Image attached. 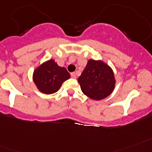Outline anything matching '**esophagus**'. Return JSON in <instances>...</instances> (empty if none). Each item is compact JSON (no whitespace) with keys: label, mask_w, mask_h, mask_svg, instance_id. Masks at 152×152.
<instances>
[{"label":"esophagus","mask_w":152,"mask_h":152,"mask_svg":"<svg viewBox=\"0 0 152 152\" xmlns=\"http://www.w3.org/2000/svg\"><path fill=\"white\" fill-rule=\"evenodd\" d=\"M71 77H73V78H76V75H75V72H73V73H71Z\"/></svg>","instance_id":"1"}]
</instances>
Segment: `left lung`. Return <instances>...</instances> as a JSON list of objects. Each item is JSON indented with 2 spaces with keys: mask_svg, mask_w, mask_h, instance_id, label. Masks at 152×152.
<instances>
[{
  "mask_svg": "<svg viewBox=\"0 0 152 152\" xmlns=\"http://www.w3.org/2000/svg\"><path fill=\"white\" fill-rule=\"evenodd\" d=\"M77 81L82 92L94 100L108 97L116 84L112 68L103 61L94 60H88Z\"/></svg>",
  "mask_w": 152,
  "mask_h": 152,
  "instance_id": "8db88e82",
  "label": "left lung"
}]
</instances>
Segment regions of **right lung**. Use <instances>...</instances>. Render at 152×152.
I'll return each mask as SVG.
<instances>
[{"label": "right lung", "instance_id": "obj_1", "mask_svg": "<svg viewBox=\"0 0 152 152\" xmlns=\"http://www.w3.org/2000/svg\"><path fill=\"white\" fill-rule=\"evenodd\" d=\"M71 75L64 67H60L54 60H49L39 65L33 72V81L39 91L53 94L59 90L64 81Z\"/></svg>", "mask_w": 152, "mask_h": 152}]
</instances>
